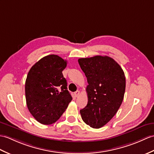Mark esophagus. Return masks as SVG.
Returning <instances> with one entry per match:
<instances>
[{
  "mask_svg": "<svg viewBox=\"0 0 154 154\" xmlns=\"http://www.w3.org/2000/svg\"><path fill=\"white\" fill-rule=\"evenodd\" d=\"M79 94H80L79 91H77L76 92H74V95H75V97H77V96L79 95Z\"/></svg>",
  "mask_w": 154,
  "mask_h": 154,
  "instance_id": "1",
  "label": "esophagus"
}]
</instances>
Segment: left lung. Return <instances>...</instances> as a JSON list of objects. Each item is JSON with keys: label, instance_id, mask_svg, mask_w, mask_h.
Instances as JSON below:
<instances>
[{"label": "left lung", "instance_id": "8db88e82", "mask_svg": "<svg viewBox=\"0 0 154 154\" xmlns=\"http://www.w3.org/2000/svg\"><path fill=\"white\" fill-rule=\"evenodd\" d=\"M78 62L88 83L87 105L80 110L82 119L99 128L112 119L122 103L126 86L124 71L107 56L79 58Z\"/></svg>", "mask_w": 154, "mask_h": 154}]
</instances>
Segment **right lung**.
Masks as SVG:
<instances>
[{
    "label": "right lung",
    "mask_w": 154,
    "mask_h": 154,
    "mask_svg": "<svg viewBox=\"0 0 154 154\" xmlns=\"http://www.w3.org/2000/svg\"><path fill=\"white\" fill-rule=\"evenodd\" d=\"M66 66V60L51 54L35 63L27 74L25 86L27 108L41 124L55 123L72 100L62 74Z\"/></svg>",
    "instance_id": "add662e5"
}]
</instances>
